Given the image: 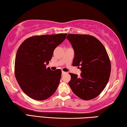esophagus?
<instances>
[{
  "mask_svg": "<svg viewBox=\"0 0 127 127\" xmlns=\"http://www.w3.org/2000/svg\"><path fill=\"white\" fill-rule=\"evenodd\" d=\"M65 73H66L65 72L62 71V75H64V74H65Z\"/></svg>",
  "mask_w": 127,
  "mask_h": 127,
  "instance_id": "obj_1",
  "label": "esophagus"
}]
</instances>
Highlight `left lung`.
I'll use <instances>...</instances> for the list:
<instances>
[{"mask_svg": "<svg viewBox=\"0 0 127 127\" xmlns=\"http://www.w3.org/2000/svg\"><path fill=\"white\" fill-rule=\"evenodd\" d=\"M67 39L74 49L72 65L80 66L82 70L79 76L69 73L70 87L80 99H93L101 93L109 80L111 65L108 55L103 44L93 36L68 34Z\"/></svg>", "mask_w": 127, "mask_h": 127, "instance_id": "8db88e82", "label": "left lung"}]
</instances>
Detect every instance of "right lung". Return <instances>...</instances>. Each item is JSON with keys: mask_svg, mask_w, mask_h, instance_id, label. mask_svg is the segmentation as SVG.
Returning a JSON list of instances; mask_svg holds the SVG:
<instances>
[{"mask_svg": "<svg viewBox=\"0 0 127 127\" xmlns=\"http://www.w3.org/2000/svg\"><path fill=\"white\" fill-rule=\"evenodd\" d=\"M67 33L36 35L26 39L17 51L15 75L20 88L30 97L44 100L55 93L62 71L46 68L54 51L65 39Z\"/></svg>", "mask_w": 127, "mask_h": 127, "instance_id": "add662e5", "label": "right lung"}]
</instances>
